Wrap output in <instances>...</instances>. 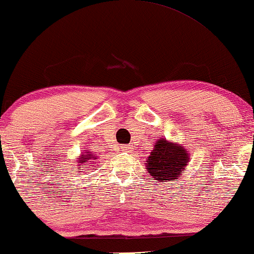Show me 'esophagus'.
<instances>
[{"mask_svg": "<svg viewBox=\"0 0 254 254\" xmlns=\"http://www.w3.org/2000/svg\"><path fill=\"white\" fill-rule=\"evenodd\" d=\"M124 149H125V150H127V146H125V148H124Z\"/></svg>", "mask_w": 254, "mask_h": 254, "instance_id": "esophagus-1", "label": "esophagus"}]
</instances>
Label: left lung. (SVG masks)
<instances>
[{"label":"left lung","mask_w":254,"mask_h":254,"mask_svg":"<svg viewBox=\"0 0 254 254\" xmlns=\"http://www.w3.org/2000/svg\"><path fill=\"white\" fill-rule=\"evenodd\" d=\"M146 162L148 172L155 180L174 182L186 170L189 158L187 150L182 146L173 144L166 139H158Z\"/></svg>","instance_id":"8db88e82"}]
</instances>
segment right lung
<instances>
[{
	"instance_id": "right-lung-1",
	"label": "right lung",
	"mask_w": 254,
	"mask_h": 254,
	"mask_svg": "<svg viewBox=\"0 0 254 254\" xmlns=\"http://www.w3.org/2000/svg\"><path fill=\"white\" fill-rule=\"evenodd\" d=\"M88 160H92L93 161V160H96V157H94L92 154H90V152H87V155H81L80 160H79L78 162L81 164V166H84V163H87V162H90Z\"/></svg>"
}]
</instances>
